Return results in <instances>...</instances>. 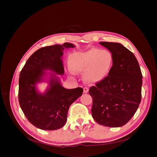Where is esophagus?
<instances>
[{"mask_svg": "<svg viewBox=\"0 0 157 157\" xmlns=\"http://www.w3.org/2000/svg\"><path fill=\"white\" fill-rule=\"evenodd\" d=\"M83 90H84V94H87L88 92V91H89V90H88V88L87 87H84L83 88Z\"/></svg>", "mask_w": 157, "mask_h": 157, "instance_id": "obj_1", "label": "esophagus"}]
</instances>
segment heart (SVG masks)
I'll return each mask as SVG.
<instances>
[{
  "mask_svg": "<svg viewBox=\"0 0 157 157\" xmlns=\"http://www.w3.org/2000/svg\"><path fill=\"white\" fill-rule=\"evenodd\" d=\"M70 74L84 73L83 77L90 84H96L105 80L111 73L114 57L108 50L91 48L84 52L71 54L68 57Z\"/></svg>",
  "mask_w": 157,
  "mask_h": 157,
  "instance_id": "1",
  "label": "heart"
}]
</instances>
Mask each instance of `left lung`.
Returning a JSON list of instances; mask_svg holds the SVG:
<instances>
[{
    "mask_svg": "<svg viewBox=\"0 0 157 157\" xmlns=\"http://www.w3.org/2000/svg\"><path fill=\"white\" fill-rule=\"evenodd\" d=\"M99 44L113 54L114 64L108 77L90 88L92 117L101 125L121 127L131 119L140 105L142 74L136 56L122 44Z\"/></svg>",
    "mask_w": 157,
    "mask_h": 157,
    "instance_id": "left-lung-1",
    "label": "left lung"
}]
</instances>
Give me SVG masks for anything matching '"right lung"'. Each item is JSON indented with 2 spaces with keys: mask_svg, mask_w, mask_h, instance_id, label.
Listing matches in <instances>:
<instances>
[{
  "mask_svg": "<svg viewBox=\"0 0 157 157\" xmlns=\"http://www.w3.org/2000/svg\"><path fill=\"white\" fill-rule=\"evenodd\" d=\"M75 47L65 42L41 48L30 56L21 71L19 102L28 121L39 129L55 130L62 128L67 122L69 107L82 96V88H65L59 77L64 74L63 51ZM41 82L48 84L44 93L37 88Z\"/></svg>",
  "mask_w": 157,
  "mask_h": 157,
  "instance_id": "obj_1",
  "label": "right lung"
}]
</instances>
